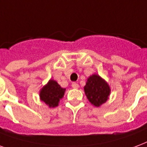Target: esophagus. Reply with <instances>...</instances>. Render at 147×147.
<instances>
[{
    "mask_svg": "<svg viewBox=\"0 0 147 147\" xmlns=\"http://www.w3.org/2000/svg\"><path fill=\"white\" fill-rule=\"evenodd\" d=\"M72 87H73V88H79V84H78V83H76V82H74L72 84Z\"/></svg>",
    "mask_w": 147,
    "mask_h": 147,
    "instance_id": "esophagus-1",
    "label": "esophagus"
}]
</instances>
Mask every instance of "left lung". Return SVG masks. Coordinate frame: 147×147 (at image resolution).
<instances>
[{"instance_id": "obj_1", "label": "left lung", "mask_w": 147, "mask_h": 147, "mask_svg": "<svg viewBox=\"0 0 147 147\" xmlns=\"http://www.w3.org/2000/svg\"><path fill=\"white\" fill-rule=\"evenodd\" d=\"M84 88L87 98L95 107H99L104 103L110 93L107 83L96 74L89 77Z\"/></svg>"}]
</instances>
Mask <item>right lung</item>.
Here are the masks:
<instances>
[{
	"instance_id": "obj_1",
	"label": "right lung",
	"mask_w": 147,
	"mask_h": 147,
	"mask_svg": "<svg viewBox=\"0 0 147 147\" xmlns=\"http://www.w3.org/2000/svg\"><path fill=\"white\" fill-rule=\"evenodd\" d=\"M65 88H61L56 81L51 80L48 84L43 87L40 93L41 101L49 105V107H55L59 105L60 98L64 96Z\"/></svg>"
}]
</instances>
